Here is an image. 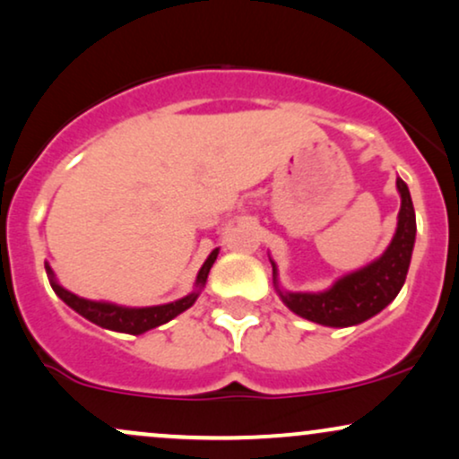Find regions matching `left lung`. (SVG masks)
Segmentation results:
<instances>
[{
	"label": "left lung",
	"mask_w": 459,
	"mask_h": 459,
	"mask_svg": "<svg viewBox=\"0 0 459 459\" xmlns=\"http://www.w3.org/2000/svg\"><path fill=\"white\" fill-rule=\"evenodd\" d=\"M397 192L402 196V207L397 213V229L394 239L383 256L366 264L359 272L340 278L331 289L323 292H286L278 284V269L273 267V286L282 297L286 307L299 314L301 318L325 327H352L372 318L374 314L389 306L406 282L411 267L412 247H415L417 220L408 186L397 177Z\"/></svg>",
	"instance_id": "left-lung-1"
}]
</instances>
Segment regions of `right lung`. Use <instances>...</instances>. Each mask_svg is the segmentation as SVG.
Listing matches in <instances>:
<instances>
[{
	"label": "right lung",
	"mask_w": 459,
	"mask_h": 459,
	"mask_svg": "<svg viewBox=\"0 0 459 459\" xmlns=\"http://www.w3.org/2000/svg\"><path fill=\"white\" fill-rule=\"evenodd\" d=\"M218 258V247L209 254L207 261L203 263L201 272L196 275V290L186 295L184 299H177L173 303H164V306H152V307H126V306H117V303H107V301H91V299H82V297L74 295V292L65 290L62 284H57L55 280L53 269L48 264L47 267V275L51 280V286L55 290V295L62 299L65 306H70L72 310L79 312L81 316H85L91 323H96L98 327L110 329V331H121V333H130V335H141L145 331L160 327V325L169 323L173 320L177 314L186 312L187 307L192 306L198 299V292H201L203 286L207 282V275L212 264Z\"/></svg>",
	"instance_id": "right-lung-1"
}]
</instances>
